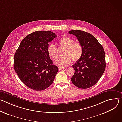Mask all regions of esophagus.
<instances>
[{
	"label": "esophagus",
	"mask_w": 122,
	"mask_h": 122,
	"mask_svg": "<svg viewBox=\"0 0 122 122\" xmlns=\"http://www.w3.org/2000/svg\"><path fill=\"white\" fill-rule=\"evenodd\" d=\"M58 69H59V70H62V69H64V67H58Z\"/></svg>",
	"instance_id": "1"
}]
</instances>
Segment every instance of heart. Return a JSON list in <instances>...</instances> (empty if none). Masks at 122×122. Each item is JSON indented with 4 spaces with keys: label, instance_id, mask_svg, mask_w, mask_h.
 Listing matches in <instances>:
<instances>
[{
    "label": "heart",
    "instance_id": "1",
    "mask_svg": "<svg viewBox=\"0 0 122 122\" xmlns=\"http://www.w3.org/2000/svg\"><path fill=\"white\" fill-rule=\"evenodd\" d=\"M60 46L64 48L61 58H57L55 61L56 65L65 67L71 64L72 61L76 62L81 57L83 53V47L79 42L75 41L74 39L69 36H63L59 39ZM47 52L49 57L55 59L57 57V48L53 44H50L47 47Z\"/></svg>",
    "mask_w": 122,
    "mask_h": 122
}]
</instances>
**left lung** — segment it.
Listing matches in <instances>:
<instances>
[{
    "instance_id": "1",
    "label": "left lung",
    "mask_w": 122,
    "mask_h": 122,
    "mask_svg": "<svg viewBox=\"0 0 122 122\" xmlns=\"http://www.w3.org/2000/svg\"><path fill=\"white\" fill-rule=\"evenodd\" d=\"M69 34L75 35L83 47L81 58L72 65L75 70L72 83L81 89L95 85L106 68L105 53L102 45L91 34L80 30H72Z\"/></svg>"
}]
</instances>
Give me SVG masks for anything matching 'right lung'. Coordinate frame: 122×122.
I'll return each mask as SVG.
<instances>
[{"label": "right lung", "instance_id": "right-lung-1", "mask_svg": "<svg viewBox=\"0 0 122 122\" xmlns=\"http://www.w3.org/2000/svg\"><path fill=\"white\" fill-rule=\"evenodd\" d=\"M57 37L50 31H35L22 41L14 56V69L22 82L37 91L46 89L58 72L47 52L49 43Z\"/></svg>", "mask_w": 122, "mask_h": 122}]
</instances>
